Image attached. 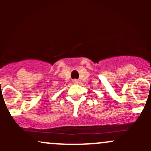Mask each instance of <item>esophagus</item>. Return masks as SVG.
<instances>
[{
    "instance_id": "34e87169",
    "label": "esophagus",
    "mask_w": 151,
    "mask_h": 151,
    "mask_svg": "<svg viewBox=\"0 0 151 151\" xmlns=\"http://www.w3.org/2000/svg\"><path fill=\"white\" fill-rule=\"evenodd\" d=\"M74 83H75V84H77V83H78V81H77V80H74Z\"/></svg>"
}]
</instances>
